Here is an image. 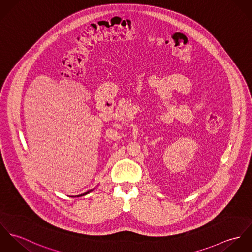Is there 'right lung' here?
<instances>
[{"label":"right lung","instance_id":"right-lung-1","mask_svg":"<svg viewBox=\"0 0 252 252\" xmlns=\"http://www.w3.org/2000/svg\"><path fill=\"white\" fill-rule=\"evenodd\" d=\"M90 191H87V192H85V193H83V194H81V195H78V196H83V195H86V194H88Z\"/></svg>","mask_w":252,"mask_h":252}]
</instances>
